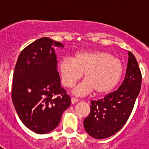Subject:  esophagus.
Wrapping results in <instances>:
<instances>
[{
	"label": "esophagus",
	"instance_id": "34e87169",
	"mask_svg": "<svg viewBox=\"0 0 149 149\" xmlns=\"http://www.w3.org/2000/svg\"><path fill=\"white\" fill-rule=\"evenodd\" d=\"M71 101H72V104H75L77 103V102H78V99L76 98H74V97H72V98H71Z\"/></svg>",
	"mask_w": 149,
	"mask_h": 149
}]
</instances>
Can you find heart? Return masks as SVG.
Listing matches in <instances>:
<instances>
[{"mask_svg": "<svg viewBox=\"0 0 149 149\" xmlns=\"http://www.w3.org/2000/svg\"><path fill=\"white\" fill-rule=\"evenodd\" d=\"M62 83L72 87L85 74L84 81L73 90L76 95H85L95 90L96 94L109 93L123 74L124 67L119 59L106 51L80 52L74 59L64 57L59 63Z\"/></svg>", "mask_w": 149, "mask_h": 149, "instance_id": "obj_1", "label": "heart"}]
</instances>
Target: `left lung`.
<instances>
[{"label":"left lung","instance_id":"8db88e82","mask_svg":"<svg viewBox=\"0 0 149 149\" xmlns=\"http://www.w3.org/2000/svg\"><path fill=\"white\" fill-rule=\"evenodd\" d=\"M128 56L125 77L119 89L101 99L91 101L90 113L84 119V125L92 137L104 139L113 136L131 116L141 88L142 74L131 51Z\"/></svg>","mask_w":149,"mask_h":149}]
</instances>
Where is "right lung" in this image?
Listing matches in <instances>:
<instances>
[{
  "mask_svg": "<svg viewBox=\"0 0 149 149\" xmlns=\"http://www.w3.org/2000/svg\"><path fill=\"white\" fill-rule=\"evenodd\" d=\"M63 44L48 37L36 40L19 54L13 73L12 99L30 130L43 134L58 125L71 98L60 84L54 48Z\"/></svg>",
  "mask_w": 149,
  "mask_h": 149,
  "instance_id": "obj_1",
  "label": "right lung"
}]
</instances>
